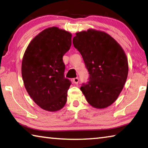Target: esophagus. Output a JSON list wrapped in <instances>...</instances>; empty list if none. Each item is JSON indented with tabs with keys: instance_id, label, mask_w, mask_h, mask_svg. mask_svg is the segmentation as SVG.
I'll use <instances>...</instances> for the list:
<instances>
[{
	"instance_id": "esophagus-1",
	"label": "esophagus",
	"mask_w": 148,
	"mask_h": 148,
	"mask_svg": "<svg viewBox=\"0 0 148 148\" xmlns=\"http://www.w3.org/2000/svg\"><path fill=\"white\" fill-rule=\"evenodd\" d=\"M72 82H73L74 83H75V84H77L79 82V78L78 77H75V78H74L73 79H72Z\"/></svg>"
}]
</instances>
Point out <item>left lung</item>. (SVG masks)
I'll return each instance as SVG.
<instances>
[{
	"mask_svg": "<svg viewBox=\"0 0 148 148\" xmlns=\"http://www.w3.org/2000/svg\"><path fill=\"white\" fill-rule=\"evenodd\" d=\"M72 42L89 73V80L80 89L91 106L106 108L116 100L127 79L124 50L110 35L94 29L77 32Z\"/></svg>",
	"mask_w": 148,
	"mask_h": 148,
	"instance_id": "obj_1",
	"label": "left lung"
}]
</instances>
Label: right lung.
<instances>
[{
	"mask_svg": "<svg viewBox=\"0 0 148 148\" xmlns=\"http://www.w3.org/2000/svg\"><path fill=\"white\" fill-rule=\"evenodd\" d=\"M72 34L50 27L37 35L24 53L21 72L28 95L45 111L55 112L65 106L71 82L64 76L63 56L71 47Z\"/></svg>",
	"mask_w": 148,
	"mask_h": 148,
	"instance_id": "obj_1",
	"label": "right lung"
}]
</instances>
